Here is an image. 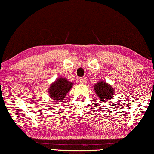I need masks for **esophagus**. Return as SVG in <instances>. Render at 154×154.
Returning a JSON list of instances; mask_svg holds the SVG:
<instances>
[{"mask_svg": "<svg viewBox=\"0 0 154 154\" xmlns=\"http://www.w3.org/2000/svg\"><path fill=\"white\" fill-rule=\"evenodd\" d=\"M79 82H80V83L82 84H86V82H87V79H86V77H83L80 78Z\"/></svg>", "mask_w": 154, "mask_h": 154, "instance_id": "1", "label": "esophagus"}]
</instances>
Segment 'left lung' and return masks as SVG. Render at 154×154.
<instances>
[{
	"label": "left lung",
	"instance_id": "1",
	"mask_svg": "<svg viewBox=\"0 0 154 154\" xmlns=\"http://www.w3.org/2000/svg\"><path fill=\"white\" fill-rule=\"evenodd\" d=\"M94 90L102 102L109 100L114 96V89L105 82H100L95 85Z\"/></svg>",
	"mask_w": 154,
	"mask_h": 154
}]
</instances>
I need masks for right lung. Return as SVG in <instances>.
<instances>
[{
  "mask_svg": "<svg viewBox=\"0 0 154 154\" xmlns=\"http://www.w3.org/2000/svg\"><path fill=\"white\" fill-rule=\"evenodd\" d=\"M72 85L73 83L68 81L66 78H58L49 88V96L53 100L62 102Z\"/></svg>",
  "mask_w": 154,
  "mask_h": 154,
  "instance_id": "right-lung-1",
  "label": "right lung"
}]
</instances>
